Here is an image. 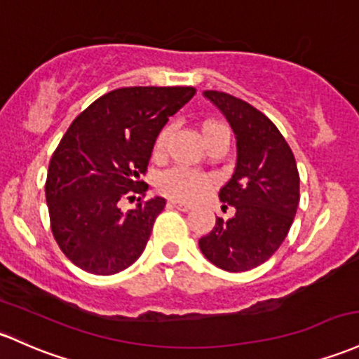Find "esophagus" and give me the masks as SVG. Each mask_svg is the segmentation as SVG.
I'll return each instance as SVG.
<instances>
[{
	"label": "esophagus",
	"mask_w": 359,
	"mask_h": 359,
	"mask_svg": "<svg viewBox=\"0 0 359 359\" xmlns=\"http://www.w3.org/2000/svg\"><path fill=\"white\" fill-rule=\"evenodd\" d=\"M168 204H170V206H173V208H177V210L179 211H189L191 210V204H186V203H179V201H173V199H170L168 201Z\"/></svg>",
	"instance_id": "obj_1"
}]
</instances>
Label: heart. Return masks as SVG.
<instances>
[{"instance_id":"obj_1","label":"heart","mask_w":359,"mask_h":359,"mask_svg":"<svg viewBox=\"0 0 359 359\" xmlns=\"http://www.w3.org/2000/svg\"><path fill=\"white\" fill-rule=\"evenodd\" d=\"M223 133H228V129L223 124H219V122L208 121L203 124V136L206 143H210L211 140L223 135ZM168 136H170V128H163L158 133V136L155 140V147H153L155 155H161L163 153L165 147H167ZM158 186L168 198L192 203V201H199L201 198H204L210 192L212 179L210 175H206V173L192 170V168L177 167L165 172L160 177Z\"/></svg>"}]
</instances>
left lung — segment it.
<instances>
[{
  "instance_id": "left-lung-1",
  "label": "left lung",
  "mask_w": 359,
  "mask_h": 359,
  "mask_svg": "<svg viewBox=\"0 0 359 359\" xmlns=\"http://www.w3.org/2000/svg\"><path fill=\"white\" fill-rule=\"evenodd\" d=\"M204 97L233 129L237 167L219 189V201L233 206L235 216L216 218L199 249L219 269L243 273L266 262L288 235L300 203V175L290 144L261 110L216 90Z\"/></svg>"
}]
</instances>
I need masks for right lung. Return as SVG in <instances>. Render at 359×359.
I'll list each match as a JSON object with an SVG mask.
<instances>
[{
  "label": "right lung",
  "instance_id": "add662e5",
  "mask_svg": "<svg viewBox=\"0 0 359 359\" xmlns=\"http://www.w3.org/2000/svg\"><path fill=\"white\" fill-rule=\"evenodd\" d=\"M192 86H128L97 98L76 117L49 161L46 199L59 249L86 273L128 269L147 247L165 199L141 201L129 211L121 201L144 196L158 133L194 97Z\"/></svg>",
  "mask_w": 359,
  "mask_h": 359
}]
</instances>
